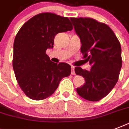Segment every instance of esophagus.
Wrapping results in <instances>:
<instances>
[{
    "instance_id": "esophagus-1",
    "label": "esophagus",
    "mask_w": 129,
    "mask_h": 129,
    "mask_svg": "<svg viewBox=\"0 0 129 129\" xmlns=\"http://www.w3.org/2000/svg\"><path fill=\"white\" fill-rule=\"evenodd\" d=\"M71 74L72 75L76 74V73H75V71H74V67H72V68H71Z\"/></svg>"
}]
</instances>
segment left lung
I'll return each mask as SVG.
<instances>
[{"instance_id":"left-lung-1","label":"left lung","mask_w":129,"mask_h":129,"mask_svg":"<svg viewBox=\"0 0 129 129\" xmlns=\"http://www.w3.org/2000/svg\"><path fill=\"white\" fill-rule=\"evenodd\" d=\"M81 40L83 58L92 66L90 71L75 68L86 83L78 88V94L96 102L107 96L116 85L122 67L121 46L110 27L92 18H71Z\"/></svg>"}]
</instances>
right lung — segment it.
<instances>
[{"label": "right lung", "mask_w": 129, "mask_h": 129, "mask_svg": "<svg viewBox=\"0 0 129 129\" xmlns=\"http://www.w3.org/2000/svg\"><path fill=\"white\" fill-rule=\"evenodd\" d=\"M72 29L68 17L43 13L31 18L18 31L13 67L20 88L29 98L45 99L54 93L63 77L70 75V65L52 62L45 51L53 47L57 33Z\"/></svg>", "instance_id": "add662e5"}]
</instances>
